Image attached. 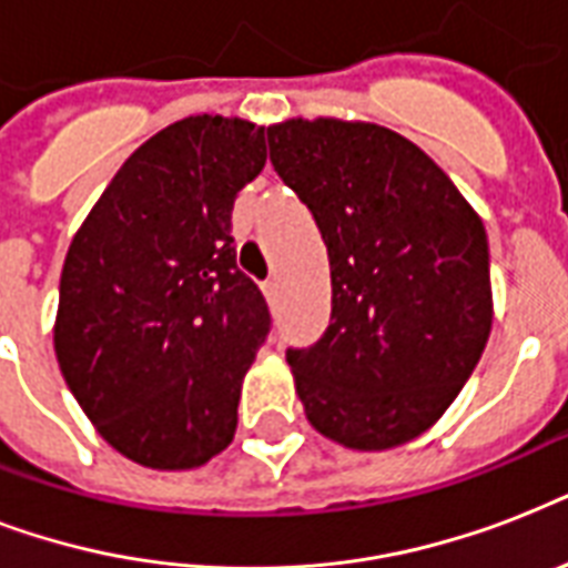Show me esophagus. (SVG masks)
<instances>
[{"mask_svg":"<svg viewBox=\"0 0 568 568\" xmlns=\"http://www.w3.org/2000/svg\"><path fill=\"white\" fill-rule=\"evenodd\" d=\"M262 292H265L267 301H276V297H280V283H276V280H265V283H262Z\"/></svg>","mask_w":568,"mask_h":568,"instance_id":"esophagus-1","label":"esophagus"}]
</instances>
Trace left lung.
<instances>
[{"mask_svg":"<svg viewBox=\"0 0 568 568\" xmlns=\"http://www.w3.org/2000/svg\"><path fill=\"white\" fill-rule=\"evenodd\" d=\"M271 164L327 244L324 336L285 359L327 439L383 450L454 404L493 329L484 221L430 155L377 123L267 126Z\"/></svg>","mask_w":568,"mask_h":568,"instance_id":"left-lung-1","label":"left lung"}]
</instances>
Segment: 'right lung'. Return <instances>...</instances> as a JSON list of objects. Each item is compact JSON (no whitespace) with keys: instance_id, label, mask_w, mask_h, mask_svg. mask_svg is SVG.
Here are the masks:
<instances>
[{"instance_id":"add662e5","label":"right lung","mask_w":568,"mask_h":568,"mask_svg":"<svg viewBox=\"0 0 568 568\" xmlns=\"http://www.w3.org/2000/svg\"><path fill=\"white\" fill-rule=\"evenodd\" d=\"M265 159L250 120H180L129 155L70 241L58 365L102 439L146 468L203 466L235 436L271 312L235 265L232 205Z\"/></svg>"}]
</instances>
